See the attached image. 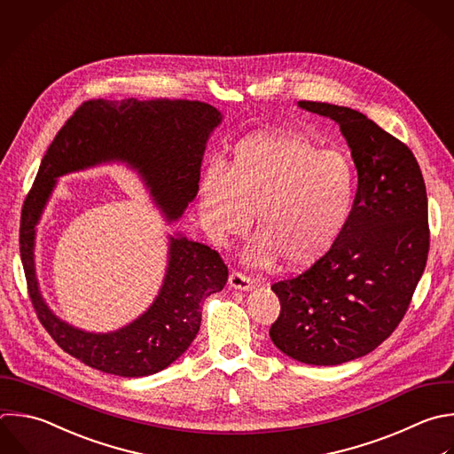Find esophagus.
Returning <instances> with one entry per match:
<instances>
[{"label": "esophagus", "instance_id": "obj_1", "mask_svg": "<svg viewBox=\"0 0 454 454\" xmlns=\"http://www.w3.org/2000/svg\"><path fill=\"white\" fill-rule=\"evenodd\" d=\"M229 286L234 289H239V291H250L254 287V280L241 271H232L229 275Z\"/></svg>", "mask_w": 454, "mask_h": 454}]
</instances>
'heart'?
Here are the masks:
<instances>
[{
	"instance_id": "obj_1",
	"label": "heart",
	"mask_w": 454,
	"mask_h": 454,
	"mask_svg": "<svg viewBox=\"0 0 454 454\" xmlns=\"http://www.w3.org/2000/svg\"><path fill=\"white\" fill-rule=\"evenodd\" d=\"M200 209L209 232L243 234L255 213L257 236L248 259L309 268L340 238L356 195L351 160L319 149L300 135L257 133L239 142L229 160L209 163L200 177Z\"/></svg>"
}]
</instances>
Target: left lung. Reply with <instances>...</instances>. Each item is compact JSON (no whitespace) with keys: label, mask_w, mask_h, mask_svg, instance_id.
I'll use <instances>...</instances> for the list:
<instances>
[{"label":"left lung","mask_w":454,"mask_h":454,"mask_svg":"<svg viewBox=\"0 0 454 454\" xmlns=\"http://www.w3.org/2000/svg\"><path fill=\"white\" fill-rule=\"evenodd\" d=\"M298 105L339 124L358 188L332 250L271 286L280 314L270 337L298 362L337 365L378 348L408 310L429 252L426 184L413 153L360 112Z\"/></svg>","instance_id":"1"}]
</instances>
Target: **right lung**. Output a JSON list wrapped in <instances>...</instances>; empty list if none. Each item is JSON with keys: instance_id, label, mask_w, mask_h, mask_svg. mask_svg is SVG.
Masks as SVG:
<instances>
[{"instance_id": "add662e5", "label": "right lung", "mask_w": 454, "mask_h": 454, "mask_svg": "<svg viewBox=\"0 0 454 454\" xmlns=\"http://www.w3.org/2000/svg\"><path fill=\"white\" fill-rule=\"evenodd\" d=\"M220 121L216 108L199 101L94 99L83 103L57 133L23 204L20 250L37 317L66 353L124 378L168 367L197 337L202 303L223 289L229 270L207 245L170 238L165 282L145 314L112 333L73 328L44 303L34 264L35 225L57 184L55 177L103 161H128L142 174L167 218L176 220L197 197L206 142Z\"/></svg>"}]
</instances>
